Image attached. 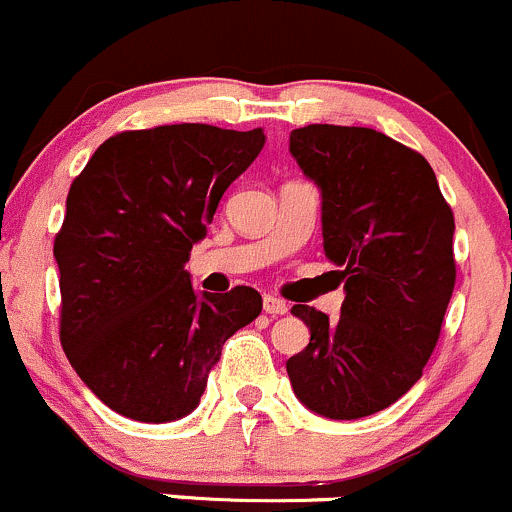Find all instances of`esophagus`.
I'll return each mask as SVG.
<instances>
[{
	"label": "esophagus",
	"mask_w": 512,
	"mask_h": 512,
	"mask_svg": "<svg viewBox=\"0 0 512 512\" xmlns=\"http://www.w3.org/2000/svg\"><path fill=\"white\" fill-rule=\"evenodd\" d=\"M263 310L271 315H283V313H288V305H286V300L276 298V295H263Z\"/></svg>",
	"instance_id": "esophagus-1"
}]
</instances>
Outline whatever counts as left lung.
Wrapping results in <instances>:
<instances>
[{
    "mask_svg": "<svg viewBox=\"0 0 512 512\" xmlns=\"http://www.w3.org/2000/svg\"><path fill=\"white\" fill-rule=\"evenodd\" d=\"M300 170L323 189V244L345 283L340 318L293 305L310 328L286 362L315 414L360 419L414 387L456 286L453 212L424 155L372 128L291 133Z\"/></svg>",
    "mask_w": 512,
    "mask_h": 512,
    "instance_id": "obj_1",
    "label": "left lung"
}]
</instances>
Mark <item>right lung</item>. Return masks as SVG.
<instances>
[{
    "instance_id": "add662e5",
    "label": "right lung",
    "mask_w": 512,
    "mask_h": 512,
    "mask_svg": "<svg viewBox=\"0 0 512 512\" xmlns=\"http://www.w3.org/2000/svg\"><path fill=\"white\" fill-rule=\"evenodd\" d=\"M263 142V128L123 130L71 182L54 239L61 345L113 412L152 424L192 412L224 342L261 313L249 286L197 298L184 263Z\"/></svg>"
}]
</instances>
